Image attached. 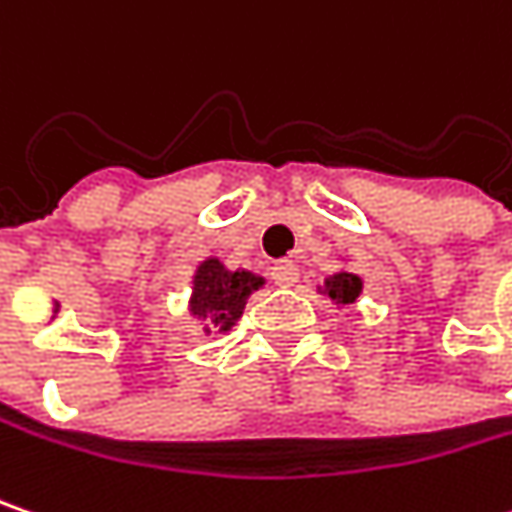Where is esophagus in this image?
Masks as SVG:
<instances>
[{
  "instance_id": "esophagus-1",
  "label": "esophagus",
  "mask_w": 512,
  "mask_h": 512,
  "mask_svg": "<svg viewBox=\"0 0 512 512\" xmlns=\"http://www.w3.org/2000/svg\"><path fill=\"white\" fill-rule=\"evenodd\" d=\"M270 279H273L276 285H282V288H291L296 279H299V268H296L291 259H282V262H276V265L270 268Z\"/></svg>"
}]
</instances>
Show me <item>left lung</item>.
<instances>
[{"instance_id": "obj_1", "label": "left lung", "mask_w": 512, "mask_h": 512, "mask_svg": "<svg viewBox=\"0 0 512 512\" xmlns=\"http://www.w3.org/2000/svg\"><path fill=\"white\" fill-rule=\"evenodd\" d=\"M325 291L328 296L334 299V302H354L360 291H363V282H360V276H354V273H334L328 282H325Z\"/></svg>"}]
</instances>
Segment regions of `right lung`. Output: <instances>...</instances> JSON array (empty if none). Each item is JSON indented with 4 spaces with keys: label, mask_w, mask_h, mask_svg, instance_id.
<instances>
[{
    "label": "right lung",
    "mask_w": 512,
    "mask_h": 512,
    "mask_svg": "<svg viewBox=\"0 0 512 512\" xmlns=\"http://www.w3.org/2000/svg\"><path fill=\"white\" fill-rule=\"evenodd\" d=\"M192 285V314L227 331L242 317L247 296L262 285V279L247 270H224L218 259H207Z\"/></svg>",
    "instance_id": "obj_1"
}]
</instances>
